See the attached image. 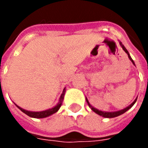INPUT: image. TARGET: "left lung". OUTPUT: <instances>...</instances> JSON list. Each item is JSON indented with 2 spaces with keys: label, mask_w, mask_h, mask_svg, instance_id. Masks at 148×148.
<instances>
[{
  "label": "left lung",
  "mask_w": 148,
  "mask_h": 148,
  "mask_svg": "<svg viewBox=\"0 0 148 148\" xmlns=\"http://www.w3.org/2000/svg\"><path fill=\"white\" fill-rule=\"evenodd\" d=\"M120 45H121V47H122V49H123L124 51H125V53L127 54V56H128V58H129V59H130V61L132 62V64H133L134 66H136V65H135V62H134V61L132 60V58H131L129 53H128V51H127V49L125 48V47H124V46L122 44V42H121V41H120ZM86 101H87V103H88V106H90V109H92V110H93L94 112H96L97 114L100 115V116H103V117L113 118V117H116V116H120V115H122L123 113H124L125 112H127L128 109H130L131 108H132V107L134 106V104L136 103V101L137 97L136 98V99H135V101H134L132 103L131 105H129V106H127V107H126V108H124V109H121V110H119V111H116V112H106V111H101V110H99V109H96V108H94V107H93V106H91L86 97Z\"/></svg>",
  "instance_id": "left-lung-1"
}]
</instances>
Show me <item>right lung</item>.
<instances>
[{
	"label": "right lung",
	"instance_id": "obj_1",
	"mask_svg": "<svg viewBox=\"0 0 148 148\" xmlns=\"http://www.w3.org/2000/svg\"><path fill=\"white\" fill-rule=\"evenodd\" d=\"M65 93H66V88L63 89V91H62V93L61 94V96L59 97V101H58V104L55 106H54L51 109H47V110H44V111H39V112H32V111H28V110H26V109H24L21 108L20 106H18L17 105H16V106L17 107L18 109H21V111L23 112L24 113H25L26 115H27L28 116L32 118H45L47 117V116H51L55 112H57L58 111V109H60L62 104V101H63V99H64V95Z\"/></svg>",
	"mask_w": 148,
	"mask_h": 148
}]
</instances>
